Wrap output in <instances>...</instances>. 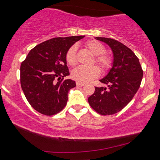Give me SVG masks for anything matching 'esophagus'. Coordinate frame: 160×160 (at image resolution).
Instances as JSON below:
<instances>
[{
	"label": "esophagus",
	"mask_w": 160,
	"mask_h": 160,
	"mask_svg": "<svg viewBox=\"0 0 160 160\" xmlns=\"http://www.w3.org/2000/svg\"><path fill=\"white\" fill-rule=\"evenodd\" d=\"M76 85L78 87H82L85 85V83H82V82H76Z\"/></svg>",
	"instance_id": "1"
}]
</instances>
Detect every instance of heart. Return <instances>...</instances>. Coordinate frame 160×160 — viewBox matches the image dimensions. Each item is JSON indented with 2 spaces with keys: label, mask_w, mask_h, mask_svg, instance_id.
<instances>
[{
  "label": "heart",
  "mask_w": 160,
  "mask_h": 160,
  "mask_svg": "<svg viewBox=\"0 0 160 160\" xmlns=\"http://www.w3.org/2000/svg\"><path fill=\"white\" fill-rule=\"evenodd\" d=\"M85 47L92 53L96 55L95 62L104 71H107L112 66V58L105 53L106 47L102 42L97 40H90L85 42ZM77 46L72 45L68 48L66 53V61L69 66H73L77 63ZM100 75V70L97 66L90 67L80 66L72 71V78L80 82H88L95 79Z\"/></svg>",
  "instance_id": "obj_1"
}]
</instances>
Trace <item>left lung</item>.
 Returning <instances> with one entry per match:
<instances>
[{
    "instance_id": "left-lung-1",
    "label": "left lung",
    "mask_w": 160,
    "mask_h": 160,
    "mask_svg": "<svg viewBox=\"0 0 160 160\" xmlns=\"http://www.w3.org/2000/svg\"><path fill=\"white\" fill-rule=\"evenodd\" d=\"M95 39L111 47L113 62L109 73L100 80L108 87H95L94 94L89 97L88 102L99 114L112 115L122 110L133 98L140 86L143 71L138 58L122 43L111 38Z\"/></svg>"
}]
</instances>
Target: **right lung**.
I'll list each match as a JSON object with an SVG mask.
<instances>
[{
	"instance_id": "add662e5",
	"label": "right lung",
	"mask_w": 160,
	"mask_h": 160,
	"mask_svg": "<svg viewBox=\"0 0 160 160\" xmlns=\"http://www.w3.org/2000/svg\"><path fill=\"white\" fill-rule=\"evenodd\" d=\"M85 36L56 37L37 45L20 66V84L29 104L46 116L64 109L68 91L75 82L65 80L70 75L66 53L70 47Z\"/></svg>"
}]
</instances>
